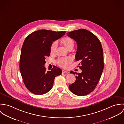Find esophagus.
I'll return each mask as SVG.
<instances>
[{
	"label": "esophagus",
	"instance_id": "34e87169",
	"mask_svg": "<svg viewBox=\"0 0 124 124\" xmlns=\"http://www.w3.org/2000/svg\"><path fill=\"white\" fill-rule=\"evenodd\" d=\"M62 73H69V72H68V71H67L63 70L62 71Z\"/></svg>",
	"mask_w": 124,
	"mask_h": 124
}]
</instances>
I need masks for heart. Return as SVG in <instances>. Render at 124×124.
Instances as JSON below:
<instances>
[{"mask_svg": "<svg viewBox=\"0 0 124 124\" xmlns=\"http://www.w3.org/2000/svg\"><path fill=\"white\" fill-rule=\"evenodd\" d=\"M62 42L64 46L68 50L72 49L74 45V41L73 39L69 37H65L63 38L62 40ZM57 46V43L54 41L51 45L50 48V52L51 54H54L55 53L56 49ZM72 61V59L71 57H66L64 58H60L57 60V64L63 68H67L71 64Z\"/></svg>", "mask_w": 124, "mask_h": 124, "instance_id": "obj_1", "label": "heart"}]
</instances>
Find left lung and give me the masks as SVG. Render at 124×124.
<instances>
[{
  "mask_svg": "<svg viewBox=\"0 0 124 124\" xmlns=\"http://www.w3.org/2000/svg\"><path fill=\"white\" fill-rule=\"evenodd\" d=\"M67 35L77 42L75 59L80 62L79 68L82 71L77 73L75 82L69 85V88L77 95H86L95 88L104 69L102 45L96 36L85 29L73 31ZM70 73H75L73 71Z\"/></svg>",
  "mask_w": 124,
  "mask_h": 124,
  "instance_id": "obj_1",
  "label": "left lung"
}]
</instances>
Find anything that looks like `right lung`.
Listing matches in <instances>:
<instances>
[{"label":"right lung","mask_w":124,"mask_h":124,"mask_svg":"<svg viewBox=\"0 0 124 124\" xmlns=\"http://www.w3.org/2000/svg\"><path fill=\"white\" fill-rule=\"evenodd\" d=\"M65 32L41 30L25 39L21 48L19 70L26 87L32 93L41 95L48 93L53 87L55 77L62 73L56 66L46 71L45 57L50 55L53 42Z\"/></svg>","instance_id":"add662e5"}]
</instances>
